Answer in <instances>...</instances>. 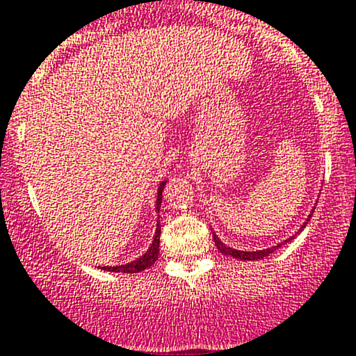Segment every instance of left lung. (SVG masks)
<instances>
[{"label":"left lung","mask_w":356,"mask_h":356,"mask_svg":"<svg viewBox=\"0 0 356 356\" xmlns=\"http://www.w3.org/2000/svg\"><path fill=\"white\" fill-rule=\"evenodd\" d=\"M313 211H314V209L311 210V213L307 215L306 222L302 223V225H301V229H299L298 232H301L302 229H305V227H306V223L309 222L311 215H313ZM298 232H296V234L293 235V237L286 238V241H282L281 243H275V245L269 247V249H262V250H252V252H249V250H238V249H232V247L225 245V243H223V242L220 241V238H218V235H215V232H213V241H215V245H217V249L220 250V252H222L223 255H229V257H234V259H237V261H259V259H264L266 255L273 254L275 249H279V247H281V245H284L286 242H291V241H293V238L296 237V235H298Z\"/></svg>","instance_id":"1"}]
</instances>
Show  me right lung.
I'll return each instance as SVG.
<instances>
[{"mask_svg":"<svg viewBox=\"0 0 356 356\" xmlns=\"http://www.w3.org/2000/svg\"><path fill=\"white\" fill-rule=\"evenodd\" d=\"M166 181H161L158 186V197H156V211L161 209V200H163V188H165ZM159 234H161V227H159V222L156 223V232H154L153 242H151L149 249L146 250L141 257H138L136 261L127 262V264L121 266H102V270H109V273H124V274H136L141 273V270L147 269L156 262L158 254H159Z\"/></svg>","mask_w":356,"mask_h":356,"instance_id":"right-lung-1","label":"right lung"}]
</instances>
